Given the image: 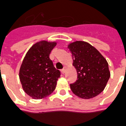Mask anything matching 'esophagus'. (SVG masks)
I'll use <instances>...</instances> for the list:
<instances>
[{
  "label": "esophagus",
  "instance_id": "esophagus-1",
  "mask_svg": "<svg viewBox=\"0 0 126 126\" xmlns=\"http://www.w3.org/2000/svg\"><path fill=\"white\" fill-rule=\"evenodd\" d=\"M66 67H64V68L62 69V70H61V72H62V74H64V73H65V72H66Z\"/></svg>",
  "mask_w": 126,
  "mask_h": 126
}]
</instances>
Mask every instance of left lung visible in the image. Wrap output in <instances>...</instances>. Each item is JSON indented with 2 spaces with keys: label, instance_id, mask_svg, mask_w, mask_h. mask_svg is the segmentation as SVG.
I'll list each match as a JSON object with an SVG mask.
<instances>
[{
  "label": "left lung",
  "instance_id": "left-lung-1",
  "mask_svg": "<svg viewBox=\"0 0 126 126\" xmlns=\"http://www.w3.org/2000/svg\"><path fill=\"white\" fill-rule=\"evenodd\" d=\"M72 54V65L77 72V80L70 84L76 95L90 99L104 90L110 77L108 63L101 53L84 41H75L68 45Z\"/></svg>",
  "mask_w": 126,
  "mask_h": 126
}]
</instances>
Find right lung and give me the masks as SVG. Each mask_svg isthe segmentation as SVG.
Instances as JSON below:
<instances>
[{
    "label": "right lung",
    "mask_w": 126,
    "mask_h": 126,
    "mask_svg": "<svg viewBox=\"0 0 126 126\" xmlns=\"http://www.w3.org/2000/svg\"><path fill=\"white\" fill-rule=\"evenodd\" d=\"M56 44V42H38L24 58L19 78L24 92L33 99L46 98L55 90L60 72L54 68L49 56Z\"/></svg>",
    "instance_id": "1"
}]
</instances>
